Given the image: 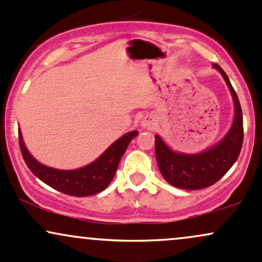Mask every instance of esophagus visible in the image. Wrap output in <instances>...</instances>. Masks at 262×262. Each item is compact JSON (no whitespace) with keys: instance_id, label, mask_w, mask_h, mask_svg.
I'll use <instances>...</instances> for the list:
<instances>
[{"instance_id":"obj_1","label":"esophagus","mask_w":262,"mask_h":262,"mask_svg":"<svg viewBox=\"0 0 262 262\" xmlns=\"http://www.w3.org/2000/svg\"><path fill=\"white\" fill-rule=\"evenodd\" d=\"M142 125L145 126V127H147V128H152L155 126V121L151 119V117H148V119L142 121Z\"/></svg>"}]
</instances>
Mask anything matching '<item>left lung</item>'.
Here are the masks:
<instances>
[{
    "mask_svg": "<svg viewBox=\"0 0 262 262\" xmlns=\"http://www.w3.org/2000/svg\"><path fill=\"white\" fill-rule=\"evenodd\" d=\"M213 66L224 76L235 102V120L225 139L202 154L184 155L173 152L159 136L155 137L160 172L168 184L184 190H200L217 182L235 164L243 147L244 125L240 101L224 70L217 63Z\"/></svg>",
    "mask_w": 262,
    "mask_h": 262,
    "instance_id": "obj_1",
    "label": "left lung"
}]
</instances>
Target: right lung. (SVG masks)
Wrapping results in <instances>:
<instances>
[{"label": "right lung", "instance_id": "obj_1", "mask_svg": "<svg viewBox=\"0 0 262 262\" xmlns=\"http://www.w3.org/2000/svg\"><path fill=\"white\" fill-rule=\"evenodd\" d=\"M137 134H139L137 131L128 132L112 143L96 161L82 168L71 171L56 170V168L47 167L36 161L27 151L21 132H18V142L25 162L32 171L33 175L60 192L82 198V196L101 192L108 186L116 173L121 157L125 154L131 140L135 139Z\"/></svg>", "mask_w": 262, "mask_h": 262}]
</instances>
